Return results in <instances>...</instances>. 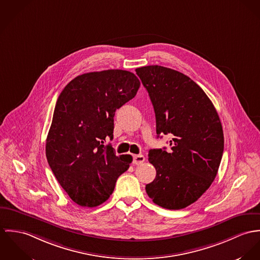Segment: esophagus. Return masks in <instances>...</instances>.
<instances>
[{"instance_id":"obj_1","label":"esophagus","mask_w":260,"mask_h":260,"mask_svg":"<svg viewBox=\"0 0 260 260\" xmlns=\"http://www.w3.org/2000/svg\"><path fill=\"white\" fill-rule=\"evenodd\" d=\"M144 160H145V157H144L143 154H138V155H135L134 156V165H136V166H140V165H142L143 162H144Z\"/></svg>"}]
</instances>
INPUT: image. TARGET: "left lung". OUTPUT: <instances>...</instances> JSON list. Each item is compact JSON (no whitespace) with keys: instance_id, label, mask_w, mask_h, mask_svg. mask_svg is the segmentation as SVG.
<instances>
[{"instance_id":"1","label":"left lung","mask_w":260,"mask_h":260,"mask_svg":"<svg viewBox=\"0 0 260 260\" xmlns=\"http://www.w3.org/2000/svg\"><path fill=\"white\" fill-rule=\"evenodd\" d=\"M136 72L153 106L157 138L173 136L171 151L148 152L156 176L145 185L146 193L164 208H184L202 197L217 174L224 147L219 116L202 87L182 73L161 66Z\"/></svg>"}]
</instances>
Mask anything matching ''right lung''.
<instances>
[{"instance_id":"obj_1","label":"right lung","mask_w":260,"mask_h":260,"mask_svg":"<svg viewBox=\"0 0 260 260\" xmlns=\"http://www.w3.org/2000/svg\"><path fill=\"white\" fill-rule=\"evenodd\" d=\"M141 86L122 70L87 73L71 81L58 95L47 137L46 155L71 200L94 207L113 193L116 180L133 161L116 155L111 144L116 110L134 99Z\"/></svg>"}]
</instances>
